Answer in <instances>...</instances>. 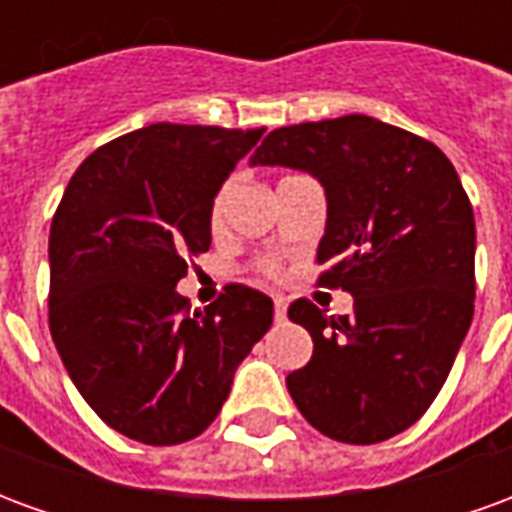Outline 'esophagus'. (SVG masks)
<instances>
[{
    "instance_id": "esophagus-1",
    "label": "esophagus",
    "mask_w": 512,
    "mask_h": 512,
    "mask_svg": "<svg viewBox=\"0 0 512 512\" xmlns=\"http://www.w3.org/2000/svg\"><path fill=\"white\" fill-rule=\"evenodd\" d=\"M285 315H288V301L282 299V296H277V299H274V318H277V321H285Z\"/></svg>"
}]
</instances>
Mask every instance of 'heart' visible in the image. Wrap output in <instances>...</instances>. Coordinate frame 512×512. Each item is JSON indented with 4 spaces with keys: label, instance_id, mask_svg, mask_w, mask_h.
Instances as JSON below:
<instances>
[{
    "label": "heart",
    "instance_id": "obj_1",
    "mask_svg": "<svg viewBox=\"0 0 512 512\" xmlns=\"http://www.w3.org/2000/svg\"><path fill=\"white\" fill-rule=\"evenodd\" d=\"M227 194H230V183H224L222 189H219V194L213 197V202H211V222L213 224L222 219V211H224V202H227ZM263 271H266V274H277V266H274V263H266V266H263Z\"/></svg>",
    "mask_w": 512,
    "mask_h": 512
}]
</instances>
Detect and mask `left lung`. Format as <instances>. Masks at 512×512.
Listing matches in <instances>:
<instances>
[{
	"mask_svg": "<svg viewBox=\"0 0 512 512\" xmlns=\"http://www.w3.org/2000/svg\"><path fill=\"white\" fill-rule=\"evenodd\" d=\"M252 164L321 180L318 282L354 296L340 318L290 304L315 343L288 376L293 403L345 444L403 433L439 395L474 315V213L458 172L433 142L367 115L277 128Z\"/></svg>",
	"mask_w": 512,
	"mask_h": 512,
	"instance_id": "obj_1",
	"label": "left lung"
}]
</instances>
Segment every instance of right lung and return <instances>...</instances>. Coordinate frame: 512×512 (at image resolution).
Segmentation results:
<instances>
[{
  "label": "right lung",
  "instance_id": "obj_1",
  "mask_svg": "<svg viewBox=\"0 0 512 512\" xmlns=\"http://www.w3.org/2000/svg\"><path fill=\"white\" fill-rule=\"evenodd\" d=\"M263 128L153 123L73 172L49 235V329L98 417L164 447L211 425L274 301L227 285L189 310L175 285L211 246V202Z\"/></svg>",
  "mask_w": 512,
  "mask_h": 512
}]
</instances>
